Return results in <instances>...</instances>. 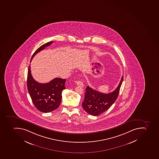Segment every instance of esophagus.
Here are the masks:
<instances>
[{
  "mask_svg": "<svg viewBox=\"0 0 159 159\" xmlns=\"http://www.w3.org/2000/svg\"><path fill=\"white\" fill-rule=\"evenodd\" d=\"M76 83L78 86H79L83 87V86H84L83 83L81 81H77L76 82Z\"/></svg>",
  "mask_w": 159,
  "mask_h": 159,
  "instance_id": "34e87169",
  "label": "esophagus"
}]
</instances>
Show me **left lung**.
Segmentation results:
<instances>
[{
    "mask_svg": "<svg viewBox=\"0 0 159 159\" xmlns=\"http://www.w3.org/2000/svg\"><path fill=\"white\" fill-rule=\"evenodd\" d=\"M123 76L122 77L118 86L111 93L105 94L101 93L87 86L85 93V98L82 103L84 110L92 116H98L106 111L115 102L118 96Z\"/></svg>",
    "mask_w": 159,
    "mask_h": 159,
    "instance_id": "1",
    "label": "left lung"
}]
</instances>
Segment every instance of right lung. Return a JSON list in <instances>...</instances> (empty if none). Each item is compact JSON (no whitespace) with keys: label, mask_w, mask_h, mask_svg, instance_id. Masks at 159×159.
Masks as SVG:
<instances>
[{"label":"right lung","mask_w":159,"mask_h":159,"mask_svg":"<svg viewBox=\"0 0 159 159\" xmlns=\"http://www.w3.org/2000/svg\"><path fill=\"white\" fill-rule=\"evenodd\" d=\"M53 41L47 42L38 48L33 54L32 58L38 52L49 46ZM66 79L55 78L47 83L36 81L31 73L30 66L28 68L27 85L33 104L38 110L43 113H49L56 109L60 105L62 92L65 89Z\"/></svg>","instance_id":"1"}]
</instances>
